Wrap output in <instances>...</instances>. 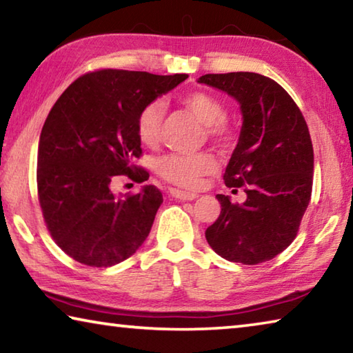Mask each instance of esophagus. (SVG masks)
Listing matches in <instances>:
<instances>
[{
	"mask_svg": "<svg viewBox=\"0 0 353 353\" xmlns=\"http://www.w3.org/2000/svg\"><path fill=\"white\" fill-rule=\"evenodd\" d=\"M170 196L174 199H179V201H194L196 198H198V194L196 193H188V191H182V190H176V188L170 190Z\"/></svg>",
	"mask_w": 353,
	"mask_h": 353,
	"instance_id": "34e87169",
	"label": "esophagus"
}]
</instances>
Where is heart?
Here are the masks:
<instances>
[{
	"instance_id": "b5f03b06",
	"label": "heart",
	"mask_w": 353,
	"mask_h": 353,
	"mask_svg": "<svg viewBox=\"0 0 353 353\" xmlns=\"http://www.w3.org/2000/svg\"><path fill=\"white\" fill-rule=\"evenodd\" d=\"M183 105L207 126V134L221 143L235 140L236 129L225 118V107L223 101L207 92H191L182 99ZM165 117V105L162 101L143 107L137 118V135L143 145L154 146L160 140ZM216 168V159L212 152L196 154H166L155 162V171L166 182L183 188H198L202 179L212 174Z\"/></svg>"
}]
</instances>
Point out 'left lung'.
<instances>
[{"label":"left lung","mask_w":353,"mask_h":353,"mask_svg":"<svg viewBox=\"0 0 353 353\" xmlns=\"http://www.w3.org/2000/svg\"><path fill=\"white\" fill-rule=\"evenodd\" d=\"M201 83L234 97L241 107L238 145L224 172L229 188L244 190L243 204L216 194L218 219L205 230L223 259L259 265L294 240L312 199L313 145L301 109L270 77L236 71L204 74Z\"/></svg>","instance_id":"obj_1"}]
</instances>
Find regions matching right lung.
Masks as SVG:
<instances>
[{"label": "right lung", "mask_w": 353, "mask_h": 353, "mask_svg": "<svg viewBox=\"0 0 353 353\" xmlns=\"http://www.w3.org/2000/svg\"><path fill=\"white\" fill-rule=\"evenodd\" d=\"M188 74L104 68L71 83L46 117L39 141L37 191L52 240L71 259L93 268L121 263L146 240L163 202L154 185L117 196V176L148 181L137 118Z\"/></svg>", "instance_id": "right-lung-1"}]
</instances>
